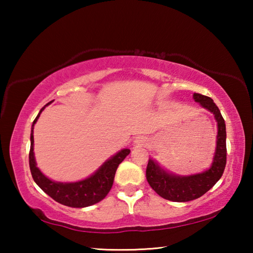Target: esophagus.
<instances>
[{"mask_svg": "<svg viewBox=\"0 0 253 253\" xmlns=\"http://www.w3.org/2000/svg\"><path fill=\"white\" fill-rule=\"evenodd\" d=\"M146 143H147V139L145 138V137H142V136L136 137L135 140H134V144L138 145V146H142V145H145Z\"/></svg>", "mask_w": 253, "mask_h": 253, "instance_id": "obj_1", "label": "esophagus"}]
</instances>
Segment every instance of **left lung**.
<instances>
[{"instance_id": "left-lung-1", "label": "left lung", "mask_w": 253, "mask_h": 253, "mask_svg": "<svg viewBox=\"0 0 253 253\" xmlns=\"http://www.w3.org/2000/svg\"><path fill=\"white\" fill-rule=\"evenodd\" d=\"M193 99L212 113L216 121V147L211 166L201 173L176 175L149 158L146 169V178L151 187L163 199L173 202H188L207 193L221 178L226 164V130L220 109L211 98L201 93H194Z\"/></svg>"}]
</instances>
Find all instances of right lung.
Here are the masks:
<instances>
[{
	"label": "right lung",
	"mask_w": 253,
	"mask_h": 253,
	"mask_svg": "<svg viewBox=\"0 0 253 253\" xmlns=\"http://www.w3.org/2000/svg\"><path fill=\"white\" fill-rule=\"evenodd\" d=\"M50 104L51 102L42 107L37 118L34 119L31 127V137H30L31 147H30L29 154V164L34 182L50 198H52L60 204L66 205V207L87 208L100 202L109 193L110 188L113 186L115 174H116L118 165L130 153V149L124 148L122 151H119L115 155L108 158L95 173L91 174L90 176L81 179V181L66 183L52 181V179L46 177L39 169V168H37V162L33 152L34 125H36L38 118L40 117L42 111Z\"/></svg>",
	"instance_id": "obj_1"
}]
</instances>
